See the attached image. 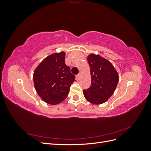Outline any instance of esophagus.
I'll list each match as a JSON object with an SVG mask.
<instances>
[{
  "label": "esophagus",
  "mask_w": 151,
  "mask_h": 151,
  "mask_svg": "<svg viewBox=\"0 0 151 151\" xmlns=\"http://www.w3.org/2000/svg\"><path fill=\"white\" fill-rule=\"evenodd\" d=\"M80 76H81V73H79V74H77V76H76V79L77 80V81H79V78H80Z\"/></svg>",
  "instance_id": "esophagus-1"
}]
</instances>
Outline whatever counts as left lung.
<instances>
[{
  "label": "left lung",
  "mask_w": 151,
  "mask_h": 151,
  "mask_svg": "<svg viewBox=\"0 0 151 151\" xmlns=\"http://www.w3.org/2000/svg\"><path fill=\"white\" fill-rule=\"evenodd\" d=\"M91 76L89 88L83 90L85 98L91 103L101 104L115 92L119 77L112 63L101 55L91 53L87 57Z\"/></svg>",
  "instance_id": "obj_1"
}]
</instances>
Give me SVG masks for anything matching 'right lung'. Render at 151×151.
<instances>
[{
  "label": "right lung",
  "instance_id": "obj_1",
  "mask_svg": "<svg viewBox=\"0 0 151 151\" xmlns=\"http://www.w3.org/2000/svg\"><path fill=\"white\" fill-rule=\"evenodd\" d=\"M65 52L53 53L44 58L33 73L34 86L43 101L55 105L66 99L75 81L70 67L65 63Z\"/></svg>",
  "mask_w": 151,
  "mask_h": 151
}]
</instances>
